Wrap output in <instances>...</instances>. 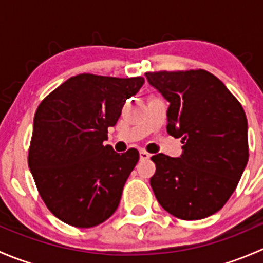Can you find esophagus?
<instances>
[{
	"instance_id": "obj_1",
	"label": "esophagus",
	"mask_w": 263,
	"mask_h": 263,
	"mask_svg": "<svg viewBox=\"0 0 263 263\" xmlns=\"http://www.w3.org/2000/svg\"><path fill=\"white\" fill-rule=\"evenodd\" d=\"M150 154L146 151H140V160H147V159H150Z\"/></svg>"
}]
</instances>
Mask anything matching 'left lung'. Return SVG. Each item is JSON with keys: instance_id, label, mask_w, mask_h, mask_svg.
<instances>
[{"instance_id": "1", "label": "left lung", "mask_w": 263, "mask_h": 263, "mask_svg": "<svg viewBox=\"0 0 263 263\" xmlns=\"http://www.w3.org/2000/svg\"><path fill=\"white\" fill-rule=\"evenodd\" d=\"M148 84L169 102L166 131L181 137L182 155L151 158L150 179L164 210L182 220L219 211L248 163V123L240 103L205 70L146 72Z\"/></svg>"}]
</instances>
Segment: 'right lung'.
Returning a JSON list of instances; mask_svg holds the SVG:
<instances>
[{"mask_svg":"<svg viewBox=\"0 0 263 263\" xmlns=\"http://www.w3.org/2000/svg\"><path fill=\"white\" fill-rule=\"evenodd\" d=\"M142 78L81 73L66 80L34 116L29 169L49 211L68 225L92 228L109 219L139 151L118 154L108 140L124 102L139 92Z\"/></svg>","mask_w":263,"mask_h":263,"instance_id":"right-lung-1","label":"right lung"}]
</instances>
